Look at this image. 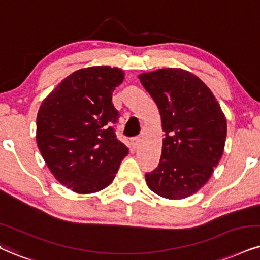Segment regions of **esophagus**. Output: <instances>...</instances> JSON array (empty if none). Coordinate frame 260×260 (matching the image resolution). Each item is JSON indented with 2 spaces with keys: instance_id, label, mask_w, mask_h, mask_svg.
<instances>
[{
  "instance_id": "esophagus-1",
  "label": "esophagus",
  "mask_w": 260,
  "mask_h": 260,
  "mask_svg": "<svg viewBox=\"0 0 260 260\" xmlns=\"http://www.w3.org/2000/svg\"><path fill=\"white\" fill-rule=\"evenodd\" d=\"M130 143H131V147H133V148H137L141 143V139L140 137H133V139L130 140Z\"/></svg>"
}]
</instances>
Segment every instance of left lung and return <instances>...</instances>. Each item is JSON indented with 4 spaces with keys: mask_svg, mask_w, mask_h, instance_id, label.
I'll use <instances>...</instances> for the list:
<instances>
[{
    "mask_svg": "<svg viewBox=\"0 0 260 260\" xmlns=\"http://www.w3.org/2000/svg\"><path fill=\"white\" fill-rule=\"evenodd\" d=\"M141 84L161 117V156L146 174L149 189L170 200L197 193L213 174L224 152L226 119L212 91L199 77L182 69L141 73Z\"/></svg>",
    "mask_w": 260,
    "mask_h": 260,
    "instance_id": "left-lung-1",
    "label": "left lung"
}]
</instances>
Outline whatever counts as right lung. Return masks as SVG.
I'll list each match as a JSON object with an SVG mask.
<instances>
[{
	"mask_svg": "<svg viewBox=\"0 0 260 260\" xmlns=\"http://www.w3.org/2000/svg\"><path fill=\"white\" fill-rule=\"evenodd\" d=\"M123 81L124 71L118 67L77 70L38 110V149L54 177L75 193L108 187L129 152L112 126L119 117L112 92Z\"/></svg>",
	"mask_w": 260,
	"mask_h": 260,
	"instance_id": "1",
	"label": "right lung"
}]
</instances>
